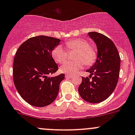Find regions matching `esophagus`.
<instances>
[{
    "label": "esophagus",
    "mask_w": 135,
    "mask_h": 135,
    "mask_svg": "<svg viewBox=\"0 0 135 135\" xmlns=\"http://www.w3.org/2000/svg\"><path fill=\"white\" fill-rule=\"evenodd\" d=\"M73 76H74L72 75V74H65V77L66 78H73Z\"/></svg>",
    "instance_id": "1"
}]
</instances>
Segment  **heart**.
<instances>
[{
  "mask_svg": "<svg viewBox=\"0 0 135 135\" xmlns=\"http://www.w3.org/2000/svg\"><path fill=\"white\" fill-rule=\"evenodd\" d=\"M65 46L69 50H77L76 61H67L60 68V70L66 74H75L82 69L84 65L91 66L96 61L97 54L94 48L84 39L78 38L70 40L65 43ZM52 56L59 63H63L68 57V51L61 45L55 46L52 50Z\"/></svg>",
  "mask_w": 135,
  "mask_h": 135,
  "instance_id": "1",
  "label": "heart"
}]
</instances>
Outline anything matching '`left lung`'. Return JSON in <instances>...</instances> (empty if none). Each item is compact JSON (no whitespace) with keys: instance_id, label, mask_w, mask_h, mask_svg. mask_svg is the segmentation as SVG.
I'll return each mask as SVG.
<instances>
[{"instance_id":"1","label":"left lung","mask_w":135,"mask_h":135,"mask_svg":"<svg viewBox=\"0 0 135 135\" xmlns=\"http://www.w3.org/2000/svg\"><path fill=\"white\" fill-rule=\"evenodd\" d=\"M97 47V58L90 69V75L82 77L78 88L81 97L91 103L104 101L113 93L118 81L120 57L114 42L103 34L88 32Z\"/></svg>"}]
</instances>
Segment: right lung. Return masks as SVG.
<instances>
[{"mask_svg": "<svg viewBox=\"0 0 135 135\" xmlns=\"http://www.w3.org/2000/svg\"><path fill=\"white\" fill-rule=\"evenodd\" d=\"M61 40L38 36L24 42L16 53L13 64L15 87L24 100L31 105L44 107L55 100L65 74L48 77L56 73L58 65L51 55Z\"/></svg>", "mask_w": 135, "mask_h": 135, "instance_id": "1", "label": "right lung"}]
</instances>
